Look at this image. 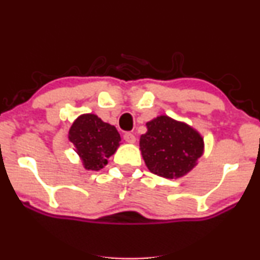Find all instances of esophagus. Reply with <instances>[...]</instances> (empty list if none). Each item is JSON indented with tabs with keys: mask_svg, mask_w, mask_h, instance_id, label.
<instances>
[{
	"mask_svg": "<svg viewBox=\"0 0 260 260\" xmlns=\"http://www.w3.org/2000/svg\"><path fill=\"white\" fill-rule=\"evenodd\" d=\"M123 138L127 143H131V144H134V143H136V136H134L133 133H129V132L124 133Z\"/></svg>",
	"mask_w": 260,
	"mask_h": 260,
	"instance_id": "esophagus-1",
	"label": "esophagus"
}]
</instances>
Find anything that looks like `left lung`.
<instances>
[{
    "instance_id": "8db88e82",
    "label": "left lung",
    "mask_w": 260,
    "mask_h": 260,
    "mask_svg": "<svg viewBox=\"0 0 260 260\" xmlns=\"http://www.w3.org/2000/svg\"><path fill=\"white\" fill-rule=\"evenodd\" d=\"M139 147L149 171L176 180L186 176L204 153V139L198 131L184 122L160 115L147 122Z\"/></svg>"
}]
</instances>
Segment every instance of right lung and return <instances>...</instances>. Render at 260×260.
Listing matches in <instances>:
<instances>
[{
    "mask_svg": "<svg viewBox=\"0 0 260 260\" xmlns=\"http://www.w3.org/2000/svg\"><path fill=\"white\" fill-rule=\"evenodd\" d=\"M76 153L85 170L99 171L107 165V159L115 154L121 144L120 133L115 126L106 123L94 113L77 117L68 132Z\"/></svg>",
    "mask_w": 260,
    "mask_h": 260,
    "instance_id": "add662e5",
    "label": "right lung"
}]
</instances>
